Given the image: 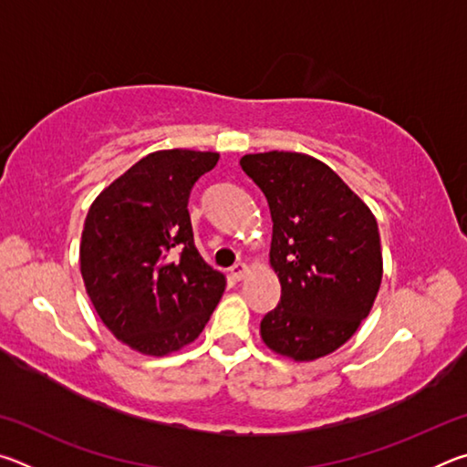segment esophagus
Returning a JSON list of instances; mask_svg holds the SVG:
<instances>
[{"mask_svg": "<svg viewBox=\"0 0 467 467\" xmlns=\"http://www.w3.org/2000/svg\"><path fill=\"white\" fill-rule=\"evenodd\" d=\"M249 272H251V270H249L247 264H234V265L231 267V274L234 275L236 280H244V278H247Z\"/></svg>", "mask_w": 467, "mask_h": 467, "instance_id": "esophagus-1", "label": "esophagus"}]
</instances>
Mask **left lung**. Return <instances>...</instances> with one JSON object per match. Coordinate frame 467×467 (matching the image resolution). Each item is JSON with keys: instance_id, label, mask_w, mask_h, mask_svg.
I'll use <instances>...</instances> for the list:
<instances>
[{"instance_id": "obj_1", "label": "left lung", "mask_w": 467, "mask_h": 467, "mask_svg": "<svg viewBox=\"0 0 467 467\" xmlns=\"http://www.w3.org/2000/svg\"><path fill=\"white\" fill-rule=\"evenodd\" d=\"M241 167L270 203V265L282 284L280 305L259 329L264 344L295 362L327 357L357 334L379 295L383 253L377 218L309 154H244Z\"/></svg>"}]
</instances>
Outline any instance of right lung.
<instances>
[{
	"instance_id": "right-lung-1",
	"label": "right lung",
	"mask_w": 467,
	"mask_h": 467,
	"mask_svg": "<svg viewBox=\"0 0 467 467\" xmlns=\"http://www.w3.org/2000/svg\"><path fill=\"white\" fill-rule=\"evenodd\" d=\"M218 152L156 150L102 189L84 220L80 272L94 311L119 342L169 357L195 342L226 288L200 255L189 192Z\"/></svg>"
}]
</instances>
